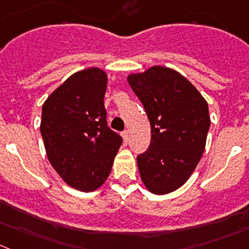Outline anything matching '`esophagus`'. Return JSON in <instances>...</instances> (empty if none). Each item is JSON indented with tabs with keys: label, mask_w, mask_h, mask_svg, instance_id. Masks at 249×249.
Listing matches in <instances>:
<instances>
[{
	"label": "esophagus",
	"mask_w": 249,
	"mask_h": 249,
	"mask_svg": "<svg viewBox=\"0 0 249 249\" xmlns=\"http://www.w3.org/2000/svg\"><path fill=\"white\" fill-rule=\"evenodd\" d=\"M122 137H123V141L126 142H128L129 141V133H128V131H123L122 132Z\"/></svg>",
	"instance_id": "obj_1"
}]
</instances>
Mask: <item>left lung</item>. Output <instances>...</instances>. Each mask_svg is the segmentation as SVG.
I'll return each instance as SVG.
<instances>
[{"label":"left lung","instance_id":"left-lung-1","mask_svg":"<svg viewBox=\"0 0 249 249\" xmlns=\"http://www.w3.org/2000/svg\"><path fill=\"white\" fill-rule=\"evenodd\" d=\"M128 83L150 122V145L137 156L142 181L151 193L176 191L204 153L210 127L207 101L171 68L151 67L129 75Z\"/></svg>","mask_w":249,"mask_h":249}]
</instances>
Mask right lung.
Here are the masks:
<instances>
[{
  "mask_svg": "<svg viewBox=\"0 0 249 249\" xmlns=\"http://www.w3.org/2000/svg\"><path fill=\"white\" fill-rule=\"evenodd\" d=\"M106 84L104 71L88 68L71 75L42 105L40 132L49 161L66 183L83 192L106 181L122 144L106 121Z\"/></svg>",
  "mask_w": 249,
  "mask_h": 249,
  "instance_id": "right-lung-1",
  "label": "right lung"
}]
</instances>
